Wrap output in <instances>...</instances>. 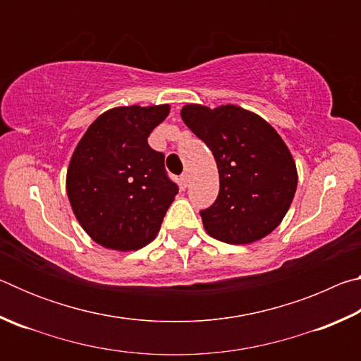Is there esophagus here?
I'll return each mask as SVG.
<instances>
[{"instance_id": "obj_1", "label": "esophagus", "mask_w": 361, "mask_h": 361, "mask_svg": "<svg viewBox=\"0 0 361 361\" xmlns=\"http://www.w3.org/2000/svg\"><path fill=\"white\" fill-rule=\"evenodd\" d=\"M180 180H181V185L186 188V186H188V183H189V175H188V172H185V173H183V175H181V178H180Z\"/></svg>"}]
</instances>
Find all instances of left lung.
I'll use <instances>...</instances> for the list:
<instances>
[{"mask_svg":"<svg viewBox=\"0 0 361 361\" xmlns=\"http://www.w3.org/2000/svg\"><path fill=\"white\" fill-rule=\"evenodd\" d=\"M181 118L212 149L218 166V197L200 210L205 231L239 245L276 229L298 186L295 161L279 133L259 116L234 105H186Z\"/></svg>","mask_w":361,"mask_h":361,"instance_id":"obj_1","label":"left lung"}]
</instances>
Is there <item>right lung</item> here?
<instances>
[{
	"label": "right lung",
	"instance_id": "1",
	"mask_svg": "<svg viewBox=\"0 0 361 361\" xmlns=\"http://www.w3.org/2000/svg\"><path fill=\"white\" fill-rule=\"evenodd\" d=\"M169 105L121 106L94 121L76 146L66 192L79 224L113 250H138L154 239L178 185L164 166V152L148 145L167 118Z\"/></svg>",
	"mask_w": 361,
	"mask_h": 361
}]
</instances>
